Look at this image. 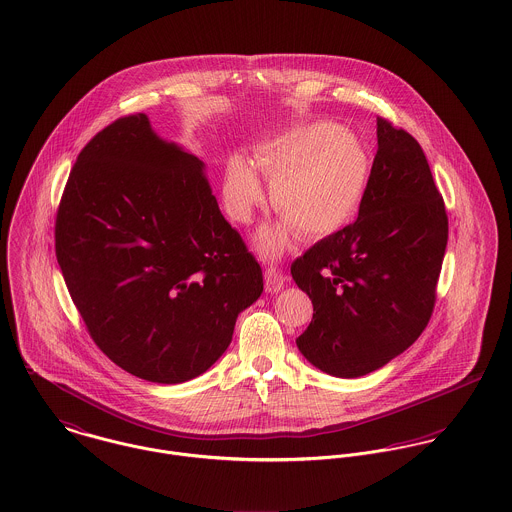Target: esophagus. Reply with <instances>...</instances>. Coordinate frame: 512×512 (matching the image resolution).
Masks as SVG:
<instances>
[{
    "label": "esophagus",
    "mask_w": 512,
    "mask_h": 512,
    "mask_svg": "<svg viewBox=\"0 0 512 512\" xmlns=\"http://www.w3.org/2000/svg\"><path fill=\"white\" fill-rule=\"evenodd\" d=\"M286 284V276L282 274L280 268L276 266H268L264 270V286H266V292L278 293Z\"/></svg>",
    "instance_id": "esophagus-1"
}]
</instances>
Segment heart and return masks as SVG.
Listing matches in <instances>:
<instances>
[{
    "label": "heart",
    "mask_w": 512,
    "mask_h": 512,
    "mask_svg": "<svg viewBox=\"0 0 512 512\" xmlns=\"http://www.w3.org/2000/svg\"><path fill=\"white\" fill-rule=\"evenodd\" d=\"M256 166L272 179V205L288 220L256 234V248L274 258L288 246L292 226L301 236L321 238L353 219L365 199L372 161L365 144L333 122L299 126L256 147L254 163L242 155L230 157L222 201L234 222H250L264 201Z\"/></svg>",
    "instance_id": "b5f03b06"
}]
</instances>
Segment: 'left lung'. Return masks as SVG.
Returning <instances> with one entry per match:
<instances>
[{"label": "left lung", "instance_id": "obj_1", "mask_svg": "<svg viewBox=\"0 0 512 512\" xmlns=\"http://www.w3.org/2000/svg\"><path fill=\"white\" fill-rule=\"evenodd\" d=\"M376 138L359 219L292 264L313 303L295 343L311 365L339 378L386 365L422 335L447 246V213L424 149L380 116Z\"/></svg>", "mask_w": 512, "mask_h": 512}]
</instances>
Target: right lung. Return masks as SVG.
<instances>
[{
    "mask_svg": "<svg viewBox=\"0 0 512 512\" xmlns=\"http://www.w3.org/2000/svg\"><path fill=\"white\" fill-rule=\"evenodd\" d=\"M55 252L98 349L159 384L203 374L264 290L262 268L226 222L207 165L157 138L146 114L118 118L76 157Z\"/></svg>",
    "mask_w": 512,
    "mask_h": 512,
    "instance_id": "1",
    "label": "right lung"
}]
</instances>
